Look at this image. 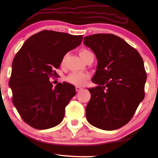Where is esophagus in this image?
Here are the masks:
<instances>
[{
	"label": "esophagus",
	"instance_id": "1",
	"mask_svg": "<svg viewBox=\"0 0 158 158\" xmlns=\"http://www.w3.org/2000/svg\"><path fill=\"white\" fill-rule=\"evenodd\" d=\"M82 89H83V88H82L81 87H78V86H77V87H75V90H76L77 92L81 91V90Z\"/></svg>",
	"mask_w": 158,
	"mask_h": 158
}]
</instances>
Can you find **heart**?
Wrapping results in <instances>:
<instances>
[{"mask_svg":"<svg viewBox=\"0 0 158 158\" xmlns=\"http://www.w3.org/2000/svg\"><path fill=\"white\" fill-rule=\"evenodd\" d=\"M90 54H92L91 52L85 49H81L79 52V55L81 56L82 59H83V60H85V57H87L88 55H90ZM65 59H66V56H64L62 60V62H61L62 65H63L64 64ZM88 78H89V75L87 74V73L74 72V73H70V75H68V76L66 77V81H68L69 83L73 84V85H74L82 86L88 81Z\"/></svg>","mask_w":158,"mask_h":158,"instance_id":"obj_1","label":"heart"}]
</instances>
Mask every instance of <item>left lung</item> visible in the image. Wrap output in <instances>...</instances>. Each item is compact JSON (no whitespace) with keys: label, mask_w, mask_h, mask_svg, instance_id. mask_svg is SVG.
<instances>
[{"label":"left lung","mask_w":158,"mask_h":158,"mask_svg":"<svg viewBox=\"0 0 158 158\" xmlns=\"http://www.w3.org/2000/svg\"><path fill=\"white\" fill-rule=\"evenodd\" d=\"M83 43L98 60L89 88L90 99L86 119L103 130H115L127 124L144 98L147 73L139 53L122 38L112 34L84 37Z\"/></svg>","instance_id":"1"}]
</instances>
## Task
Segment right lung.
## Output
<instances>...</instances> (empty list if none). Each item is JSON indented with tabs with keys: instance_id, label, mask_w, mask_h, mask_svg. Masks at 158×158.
<instances>
[{
	"instance_id": "1",
	"label": "right lung",
	"mask_w": 158,
	"mask_h": 158,
	"mask_svg": "<svg viewBox=\"0 0 158 158\" xmlns=\"http://www.w3.org/2000/svg\"><path fill=\"white\" fill-rule=\"evenodd\" d=\"M82 40V35L44 30L30 36L14 57L8 83L13 103L33 128L49 129L63 120L65 106L76 94L75 88L66 82L54 88L49 77L56 75L64 56Z\"/></svg>"
}]
</instances>
